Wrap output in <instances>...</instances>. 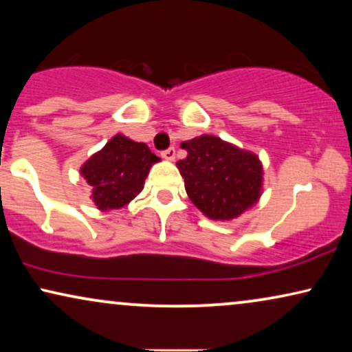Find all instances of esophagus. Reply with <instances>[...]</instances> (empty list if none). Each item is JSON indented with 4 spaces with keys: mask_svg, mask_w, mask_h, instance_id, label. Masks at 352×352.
Returning <instances> with one entry per match:
<instances>
[{
    "mask_svg": "<svg viewBox=\"0 0 352 352\" xmlns=\"http://www.w3.org/2000/svg\"><path fill=\"white\" fill-rule=\"evenodd\" d=\"M162 157L165 158V160H175L176 157V148L175 147H168L165 151H162Z\"/></svg>",
    "mask_w": 352,
    "mask_h": 352,
    "instance_id": "34e87169",
    "label": "esophagus"
}]
</instances>
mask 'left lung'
<instances>
[{
	"label": "left lung",
	"mask_w": 352,
	"mask_h": 352,
	"mask_svg": "<svg viewBox=\"0 0 352 352\" xmlns=\"http://www.w3.org/2000/svg\"><path fill=\"white\" fill-rule=\"evenodd\" d=\"M181 147L187 157L176 165L186 192L208 218H237L259 199L263 166L256 155L208 134L182 142Z\"/></svg>",
	"instance_id": "left-lung-1"
}]
</instances>
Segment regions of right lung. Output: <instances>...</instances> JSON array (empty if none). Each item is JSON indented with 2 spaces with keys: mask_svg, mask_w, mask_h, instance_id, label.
I'll return each mask as SVG.
<instances>
[{
  "mask_svg": "<svg viewBox=\"0 0 352 352\" xmlns=\"http://www.w3.org/2000/svg\"><path fill=\"white\" fill-rule=\"evenodd\" d=\"M158 157L146 144L117 134L81 168L93 187V200L100 210L122 208L142 189L152 163Z\"/></svg>",
  "mask_w": 352,
  "mask_h": 352,
  "instance_id": "add662e5",
  "label": "right lung"
}]
</instances>
